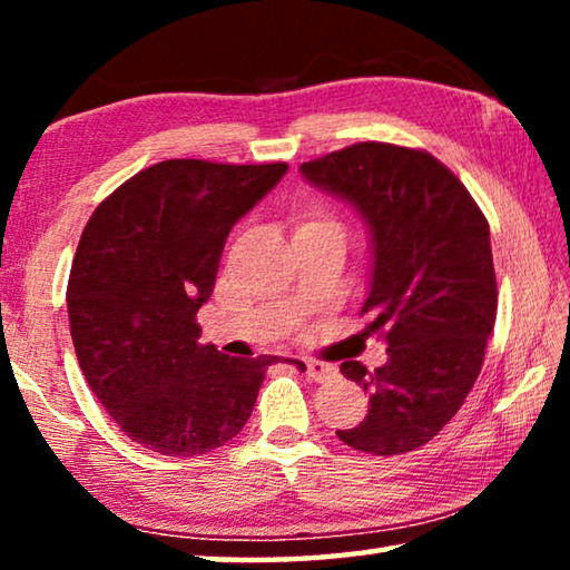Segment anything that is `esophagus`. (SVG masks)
Here are the masks:
<instances>
[{"instance_id":"obj_1","label":"esophagus","mask_w":570,"mask_h":570,"mask_svg":"<svg viewBox=\"0 0 570 570\" xmlns=\"http://www.w3.org/2000/svg\"><path fill=\"white\" fill-rule=\"evenodd\" d=\"M298 366L312 377L314 382H324L330 380L336 374V366L334 364H326V362H320V360H298Z\"/></svg>"}]
</instances>
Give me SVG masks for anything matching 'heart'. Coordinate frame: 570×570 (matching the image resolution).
I'll list each match as a JSON object with an SVG mask.
<instances>
[{
    "label": "heart",
    "instance_id": "obj_1",
    "mask_svg": "<svg viewBox=\"0 0 570 570\" xmlns=\"http://www.w3.org/2000/svg\"><path fill=\"white\" fill-rule=\"evenodd\" d=\"M322 230H334V234L344 236V226L342 220L334 214H330L326 208H304L294 216V236H304V234H322Z\"/></svg>",
    "mask_w": 570,
    "mask_h": 570
}]
</instances>
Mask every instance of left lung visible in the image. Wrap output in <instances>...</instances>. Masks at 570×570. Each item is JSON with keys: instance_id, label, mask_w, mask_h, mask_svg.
<instances>
[{"instance_id": "1", "label": "left lung", "mask_w": 570, "mask_h": 570, "mask_svg": "<svg viewBox=\"0 0 570 570\" xmlns=\"http://www.w3.org/2000/svg\"><path fill=\"white\" fill-rule=\"evenodd\" d=\"M302 176L334 193L370 228L372 276L362 314L382 332L387 362L340 370L370 394V412L342 442L402 455L455 417L485 360L498 312L490 226L448 166L392 142H356L308 160Z\"/></svg>"}]
</instances>
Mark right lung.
Returning a JSON list of instances; mask_svg holds the SVG:
<instances>
[{"label":"right lung","instance_id":"obj_1","mask_svg":"<svg viewBox=\"0 0 570 570\" xmlns=\"http://www.w3.org/2000/svg\"><path fill=\"white\" fill-rule=\"evenodd\" d=\"M288 170L163 160L95 208L67 284L80 370L132 442L168 458L226 445L244 430L266 366L198 344V308L214 294L220 250ZM288 362V360H286Z\"/></svg>","mask_w":570,"mask_h":570}]
</instances>
